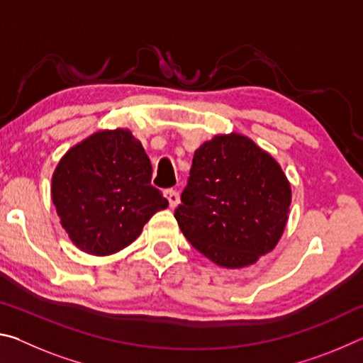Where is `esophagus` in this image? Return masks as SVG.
<instances>
[{
	"label": "esophagus",
	"mask_w": 363,
	"mask_h": 363,
	"mask_svg": "<svg viewBox=\"0 0 363 363\" xmlns=\"http://www.w3.org/2000/svg\"><path fill=\"white\" fill-rule=\"evenodd\" d=\"M164 196H167L169 208H176L177 205H179L181 196H179V192H177V190H173V189L164 190Z\"/></svg>",
	"instance_id": "obj_1"
}]
</instances>
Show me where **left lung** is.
<instances>
[{
    "mask_svg": "<svg viewBox=\"0 0 363 363\" xmlns=\"http://www.w3.org/2000/svg\"><path fill=\"white\" fill-rule=\"evenodd\" d=\"M181 200L174 218L192 247L220 267L242 269L277 247L291 186L255 140L216 134L195 150Z\"/></svg>",
    "mask_w": 363,
    "mask_h": 363,
    "instance_id": "8db88e82",
    "label": "left lung"
}]
</instances>
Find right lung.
Segmentation results:
<instances>
[{"mask_svg": "<svg viewBox=\"0 0 363 363\" xmlns=\"http://www.w3.org/2000/svg\"><path fill=\"white\" fill-rule=\"evenodd\" d=\"M150 179V160L126 128L101 130L67 150L52 173L51 199L70 242L93 256L133 243L168 208Z\"/></svg>", "mask_w": 363, "mask_h": 363, "instance_id": "1", "label": "right lung"}]
</instances>
